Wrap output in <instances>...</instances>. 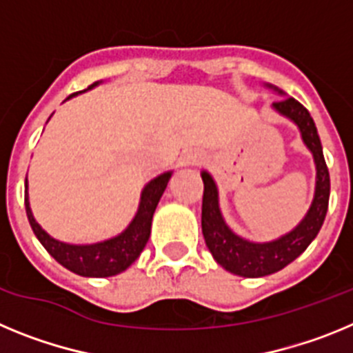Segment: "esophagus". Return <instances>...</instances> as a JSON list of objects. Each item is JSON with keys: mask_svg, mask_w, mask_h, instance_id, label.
Returning <instances> with one entry per match:
<instances>
[{"mask_svg": "<svg viewBox=\"0 0 353 353\" xmlns=\"http://www.w3.org/2000/svg\"><path fill=\"white\" fill-rule=\"evenodd\" d=\"M185 162H187V164H198V162H201V155L189 154L185 157Z\"/></svg>", "mask_w": 353, "mask_h": 353, "instance_id": "esophagus-1", "label": "esophagus"}]
</instances>
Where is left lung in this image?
Here are the masks:
<instances>
[{
  "label": "left lung",
  "instance_id": "1",
  "mask_svg": "<svg viewBox=\"0 0 353 353\" xmlns=\"http://www.w3.org/2000/svg\"><path fill=\"white\" fill-rule=\"evenodd\" d=\"M274 108L281 114L288 117L299 125L302 139L307 148L313 152L316 162V192H314L313 205L293 232L281 239L267 242V244H252L240 239L224 224L221 217L219 205H217V189L208 173L201 174L203 179V205H201V230H203L205 242L210 249L212 256L219 265H223L228 272L244 277H261L285 269L307 249V245L318 235L323 221H325L327 208H329L330 176L327 170L325 157H323L322 143L318 136L316 125L310 111L293 97H285L281 101L274 102Z\"/></svg>",
  "mask_w": 353,
  "mask_h": 353
}]
</instances>
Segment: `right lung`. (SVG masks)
<instances>
[{
  "mask_svg": "<svg viewBox=\"0 0 353 353\" xmlns=\"http://www.w3.org/2000/svg\"><path fill=\"white\" fill-rule=\"evenodd\" d=\"M92 86H95V84H92ZM72 95H68V99ZM170 179L171 173H164L161 176H157V179L152 180L143 189L139 210L136 214V217H134L132 223H130V226L121 235L114 236L111 240H105V242H101V244L70 245L51 239L37 224V221L33 219V214L30 210V201H28V194H24L28 221H30L31 230L37 235V239L40 240V244L48 249L49 254L58 263L63 265L65 269L84 277L114 276V274L123 272L129 265H132L134 261L138 260V256L141 254L143 249H145L146 242H148L150 230H152V217H154L159 199H161L162 192L166 189Z\"/></svg>",
  "mask_w": 353,
  "mask_h": 353,
  "instance_id": "add662e5",
  "label": "right lung"
}]
</instances>
